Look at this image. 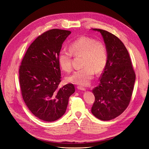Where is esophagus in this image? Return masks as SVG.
I'll use <instances>...</instances> for the list:
<instances>
[{
	"mask_svg": "<svg viewBox=\"0 0 149 149\" xmlns=\"http://www.w3.org/2000/svg\"><path fill=\"white\" fill-rule=\"evenodd\" d=\"M77 89L79 90H81V91H85V90H86V88H84L83 87H81V86H78L77 87Z\"/></svg>",
	"mask_w": 149,
	"mask_h": 149,
	"instance_id": "esophagus-1",
	"label": "esophagus"
}]
</instances>
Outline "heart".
Instances as JSON below:
<instances>
[{"label":"heart","instance_id":"1","mask_svg":"<svg viewBox=\"0 0 149 149\" xmlns=\"http://www.w3.org/2000/svg\"><path fill=\"white\" fill-rule=\"evenodd\" d=\"M69 51L61 50L58 62L61 69L67 72L72 70V55L82 56V68L77 70L67 77V81L74 84L86 86L90 83L94 72H102L107 63V48L101 41L88 36H81L72 42Z\"/></svg>","mask_w":149,"mask_h":149}]
</instances>
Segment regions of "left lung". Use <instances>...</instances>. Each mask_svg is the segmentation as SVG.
Segmentation results:
<instances>
[{
    "label": "left lung",
    "instance_id": "8db88e82",
    "mask_svg": "<svg viewBox=\"0 0 149 149\" xmlns=\"http://www.w3.org/2000/svg\"><path fill=\"white\" fill-rule=\"evenodd\" d=\"M101 34L108 60L99 86L93 90L95 101L91 108L97 118L108 121L122 114L132 95L136 74L127 49L121 40L102 29H92Z\"/></svg>",
    "mask_w": 149,
    "mask_h": 149
}]
</instances>
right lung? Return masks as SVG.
Returning <instances> with one entry per match:
<instances>
[{
	"label": "right lung",
	"mask_w": 149,
	"mask_h": 149,
	"mask_svg": "<svg viewBox=\"0 0 149 149\" xmlns=\"http://www.w3.org/2000/svg\"><path fill=\"white\" fill-rule=\"evenodd\" d=\"M71 32L54 29L39 36L28 48L19 68L23 99L31 113L45 121H54L65 114L72 84L58 88L61 70L58 55Z\"/></svg>",
	"instance_id": "1"
}]
</instances>
